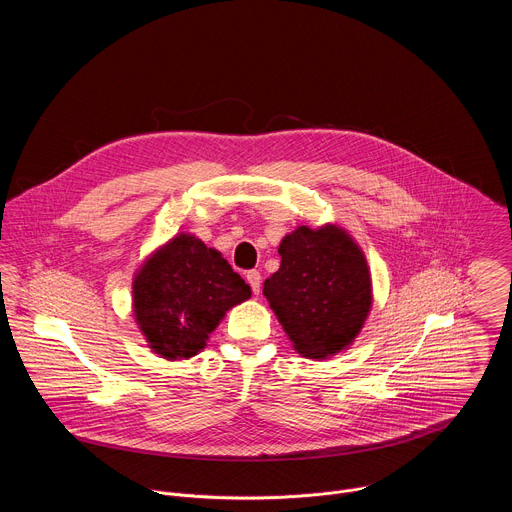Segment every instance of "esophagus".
<instances>
[{
	"label": "esophagus",
	"mask_w": 512,
	"mask_h": 512,
	"mask_svg": "<svg viewBox=\"0 0 512 512\" xmlns=\"http://www.w3.org/2000/svg\"><path fill=\"white\" fill-rule=\"evenodd\" d=\"M245 279H247V283L251 285L253 294H257V296H259V291H261V273H259V271H255V269H251V271H247V273H245Z\"/></svg>",
	"instance_id": "obj_1"
}]
</instances>
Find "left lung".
<instances>
[{
	"label": "left lung",
	"mask_w": 512,
	"mask_h": 512,
	"mask_svg": "<svg viewBox=\"0 0 512 512\" xmlns=\"http://www.w3.org/2000/svg\"><path fill=\"white\" fill-rule=\"evenodd\" d=\"M281 265L263 294L294 348L326 358L346 348L371 310V273L358 245L338 227H298L279 245Z\"/></svg>",
	"instance_id": "obj_1"
}]
</instances>
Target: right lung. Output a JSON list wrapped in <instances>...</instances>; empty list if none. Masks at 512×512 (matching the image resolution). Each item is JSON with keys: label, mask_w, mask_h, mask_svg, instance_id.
Wrapping results in <instances>:
<instances>
[{"label": "right lung", "mask_w": 512, "mask_h": 512, "mask_svg": "<svg viewBox=\"0 0 512 512\" xmlns=\"http://www.w3.org/2000/svg\"><path fill=\"white\" fill-rule=\"evenodd\" d=\"M251 298V287L221 253L178 235L143 263L133 281L139 330L164 358H190L206 346L225 312Z\"/></svg>", "instance_id": "right-lung-1"}]
</instances>
